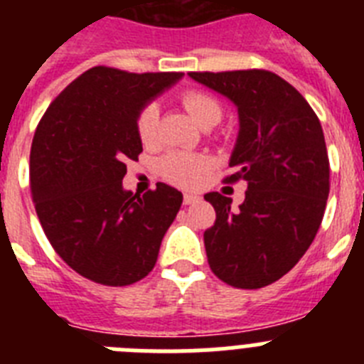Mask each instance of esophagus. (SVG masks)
Returning a JSON list of instances; mask_svg holds the SVG:
<instances>
[{
    "instance_id": "obj_1",
    "label": "esophagus",
    "mask_w": 364,
    "mask_h": 364,
    "mask_svg": "<svg viewBox=\"0 0 364 364\" xmlns=\"http://www.w3.org/2000/svg\"><path fill=\"white\" fill-rule=\"evenodd\" d=\"M200 200V197L198 195H193V193H186L184 195V204L189 205V204H195V202Z\"/></svg>"
}]
</instances>
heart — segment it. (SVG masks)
I'll use <instances>...</instances> for the list:
<instances>
[{
  "label": "heart",
  "instance_id": "obj_1",
  "mask_svg": "<svg viewBox=\"0 0 364 364\" xmlns=\"http://www.w3.org/2000/svg\"><path fill=\"white\" fill-rule=\"evenodd\" d=\"M182 104L191 118L200 125L202 129L215 124L222 118V107L213 96L200 91H189L182 96ZM136 131L140 142L146 147L156 142V131H159V107L154 104L146 105L136 118ZM208 160L200 154L175 153L166 154L159 162V171L167 182L180 186V188H195L202 180Z\"/></svg>",
  "mask_w": 364,
  "mask_h": 364
}]
</instances>
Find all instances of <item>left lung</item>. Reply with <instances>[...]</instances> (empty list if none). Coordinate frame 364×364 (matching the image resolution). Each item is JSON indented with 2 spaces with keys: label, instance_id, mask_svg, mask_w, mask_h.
<instances>
[{
  "label": "left lung",
  "instance_id": "obj_1",
  "mask_svg": "<svg viewBox=\"0 0 364 364\" xmlns=\"http://www.w3.org/2000/svg\"><path fill=\"white\" fill-rule=\"evenodd\" d=\"M231 100L239 136L230 159L246 198L211 191L215 224L204 231L211 272L235 288L257 290L279 281L314 242L330 193V162L321 122L294 85L262 69L189 73Z\"/></svg>",
  "mask_w": 364,
  "mask_h": 364
}]
</instances>
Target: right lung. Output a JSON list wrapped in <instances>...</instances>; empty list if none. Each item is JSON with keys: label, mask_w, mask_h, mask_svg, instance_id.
Returning a JSON list of instances; mask_svg holds the SVG:
<instances>
[{"label": "right lung", "mask_w": 364, "mask_h": 364, "mask_svg": "<svg viewBox=\"0 0 364 364\" xmlns=\"http://www.w3.org/2000/svg\"><path fill=\"white\" fill-rule=\"evenodd\" d=\"M182 73L92 67L56 96L31 147V189L54 252L82 277L127 286L154 268L182 193L159 182L131 193L122 180L142 142L136 118Z\"/></svg>", "instance_id": "1"}]
</instances>
